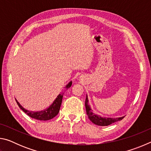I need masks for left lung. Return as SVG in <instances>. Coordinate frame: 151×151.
<instances>
[{
    "mask_svg": "<svg viewBox=\"0 0 151 151\" xmlns=\"http://www.w3.org/2000/svg\"><path fill=\"white\" fill-rule=\"evenodd\" d=\"M85 107L86 114H87L89 119L91 120V121L93 122L94 124L99 125V126H108V125L111 124L112 123H114V122H115L116 121H121V120L124 117L122 116L119 117V118H106V117H101V116L97 115V114L93 113V112H92V110L90 106L88 105V100L87 96H86L85 100Z\"/></svg>",
    "mask_w": 151,
    "mask_h": 151,
    "instance_id": "8db88e82",
    "label": "left lung"
}]
</instances>
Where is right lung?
<instances>
[{"instance_id": "right-lung-1", "label": "right lung", "mask_w": 151, "mask_h": 151, "mask_svg": "<svg viewBox=\"0 0 151 151\" xmlns=\"http://www.w3.org/2000/svg\"><path fill=\"white\" fill-rule=\"evenodd\" d=\"M71 85H72V81H70L69 83L66 86V88H70ZM63 94H59L57 99H55V101L53 102V103L51 104V105L48 107L47 109H45L44 111H38V112H33V111H29L28 110L24 109L21 105H20V103L17 101V103L20 109L22 110L25 113H26L27 115H29L30 117H31L32 119H37V120H40V121H48V120L52 119L54 118L58 114V112H59V110L60 108L61 103H62V100H63Z\"/></svg>"}]
</instances>
